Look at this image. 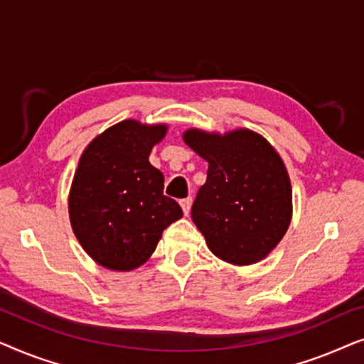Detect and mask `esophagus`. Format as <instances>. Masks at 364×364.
Instances as JSON below:
<instances>
[{
	"label": "esophagus",
	"instance_id": "esophagus-1",
	"mask_svg": "<svg viewBox=\"0 0 364 364\" xmlns=\"http://www.w3.org/2000/svg\"><path fill=\"white\" fill-rule=\"evenodd\" d=\"M181 207L186 215H188V212H191V207H192V197H187V198H182L181 200Z\"/></svg>",
	"mask_w": 364,
	"mask_h": 364
}]
</instances>
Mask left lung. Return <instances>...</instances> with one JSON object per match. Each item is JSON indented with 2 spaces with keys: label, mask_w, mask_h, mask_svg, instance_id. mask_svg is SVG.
<instances>
[{
  "label": "left lung",
  "mask_w": 364,
  "mask_h": 364,
  "mask_svg": "<svg viewBox=\"0 0 364 364\" xmlns=\"http://www.w3.org/2000/svg\"><path fill=\"white\" fill-rule=\"evenodd\" d=\"M183 141L208 162L192 220L213 255L233 265H250L278 245L291 218V186L282 159L258 134L218 136L197 129Z\"/></svg>",
  "instance_id": "1"
}]
</instances>
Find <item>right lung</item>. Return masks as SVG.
Here are the masks:
<instances>
[{"mask_svg": "<svg viewBox=\"0 0 364 364\" xmlns=\"http://www.w3.org/2000/svg\"><path fill=\"white\" fill-rule=\"evenodd\" d=\"M166 126L119 122L89 144L69 193L74 235L99 265L132 270L156 250L162 232L182 217L164 196V176L151 166Z\"/></svg>", "mask_w": 364, "mask_h": 364, "instance_id": "add662e5", "label": "right lung"}]
</instances>
